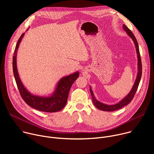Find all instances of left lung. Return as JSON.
Masks as SVG:
<instances>
[{
	"mask_svg": "<svg viewBox=\"0 0 154 154\" xmlns=\"http://www.w3.org/2000/svg\"><path fill=\"white\" fill-rule=\"evenodd\" d=\"M123 28L124 30L127 32V33L128 35V36L130 37L134 41V43L135 45V47H136V49H137V55H138V74H137V79L135 80V82L134 83V85L132 88V89L130 91V92L129 93V94L124 99H122L121 102H119L118 103L115 104V105H105L103 104L99 101H97L93 94V93L91 90V88H90V92H91V94L92 96V99H93V102L94 103V105L98 108L101 109V110L103 111H106V112H113L115 110H117V109H119L124 106H125V105H127V104H128L129 103H130V102L131 101V100L133 99L138 89V87L141 78V75H142V63H141V56H140V50H139V46H138V44L137 42V40L135 36V35H134V33L131 32V31L125 25L123 24Z\"/></svg>",
	"mask_w": 154,
	"mask_h": 154,
	"instance_id": "obj_1",
	"label": "left lung"
}]
</instances>
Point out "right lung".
<instances>
[{
    "instance_id": "right-lung-1",
    "label": "right lung",
    "mask_w": 154,
    "mask_h": 154,
    "mask_svg": "<svg viewBox=\"0 0 154 154\" xmlns=\"http://www.w3.org/2000/svg\"><path fill=\"white\" fill-rule=\"evenodd\" d=\"M24 33L20 36L16 46L13 57V70L19 93L25 102L31 107L41 112L53 113L60 111L66 104L71 87L79 77L78 72L62 78L58 82L57 88L51 97H39L31 94L22 83L18 75L16 66L17 50Z\"/></svg>"
}]
</instances>
